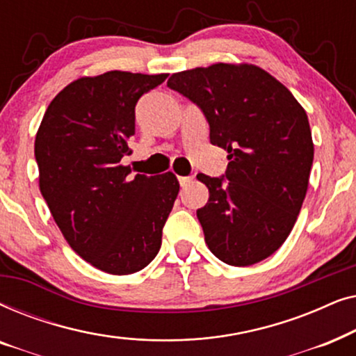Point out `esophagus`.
Segmentation results:
<instances>
[{
    "label": "esophagus",
    "instance_id": "esophagus-1",
    "mask_svg": "<svg viewBox=\"0 0 356 356\" xmlns=\"http://www.w3.org/2000/svg\"><path fill=\"white\" fill-rule=\"evenodd\" d=\"M178 181H179V184H181V186H186V184L193 181V178L191 177H178Z\"/></svg>",
    "mask_w": 356,
    "mask_h": 356
}]
</instances>
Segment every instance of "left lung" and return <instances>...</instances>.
<instances>
[{"mask_svg":"<svg viewBox=\"0 0 356 356\" xmlns=\"http://www.w3.org/2000/svg\"><path fill=\"white\" fill-rule=\"evenodd\" d=\"M167 86L194 102L225 149V177L199 173L209 201L197 209L212 254L230 266L256 264L279 250L308 191L314 145L303 106L254 65L217 63L175 72Z\"/></svg>","mask_w":356,"mask_h":356,"instance_id":"8db88e82","label":"left lung"}]
</instances>
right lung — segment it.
I'll return each mask as SVG.
<instances>
[{
    "label": "right lung",
    "instance_id": "right-lung-1",
    "mask_svg": "<svg viewBox=\"0 0 356 356\" xmlns=\"http://www.w3.org/2000/svg\"><path fill=\"white\" fill-rule=\"evenodd\" d=\"M168 74L108 71L67 84L35 136L38 186L72 250L97 269L134 274L157 256L178 196L172 172L136 175L131 155L136 104Z\"/></svg>",
    "mask_w": 356,
    "mask_h": 356
}]
</instances>
